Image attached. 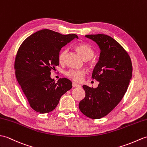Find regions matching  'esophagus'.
Listing matches in <instances>:
<instances>
[{
  "instance_id": "1",
  "label": "esophagus",
  "mask_w": 147,
  "mask_h": 147,
  "mask_svg": "<svg viewBox=\"0 0 147 147\" xmlns=\"http://www.w3.org/2000/svg\"><path fill=\"white\" fill-rule=\"evenodd\" d=\"M73 86L74 87V88H79V87H81V85H80V84H76V83H73Z\"/></svg>"
}]
</instances>
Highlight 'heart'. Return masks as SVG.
<instances>
[{"instance_id": "obj_1", "label": "heart", "mask_w": 147, "mask_h": 147, "mask_svg": "<svg viewBox=\"0 0 147 147\" xmlns=\"http://www.w3.org/2000/svg\"><path fill=\"white\" fill-rule=\"evenodd\" d=\"M76 49L80 53L81 56L84 60H89L93 57L94 55V51L88 45L86 44H80L76 46ZM68 52L67 49H64L59 53L58 55V60L61 64H64L65 63L66 56ZM93 63H91L92 64ZM86 74L84 70H76V69H70L66 72V76L76 82H81L83 79V77Z\"/></svg>"}]
</instances>
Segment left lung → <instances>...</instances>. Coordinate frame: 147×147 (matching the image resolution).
I'll return each instance as SVG.
<instances>
[{
	"mask_svg": "<svg viewBox=\"0 0 147 147\" xmlns=\"http://www.w3.org/2000/svg\"><path fill=\"white\" fill-rule=\"evenodd\" d=\"M85 37L96 42L100 49L92 74V79L99 84L96 88L83 85L86 95L79 108L86 117L100 119L113 110L124 96L131 79L132 64L127 51L111 37L105 34Z\"/></svg>",
	"mask_w": 147,
	"mask_h": 147,
	"instance_id": "1",
	"label": "left lung"
}]
</instances>
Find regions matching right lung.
Returning <instances> with one entry per match:
<instances>
[{
  "label": "right lung",
  "mask_w": 147,
  "mask_h": 147,
  "mask_svg": "<svg viewBox=\"0 0 147 147\" xmlns=\"http://www.w3.org/2000/svg\"><path fill=\"white\" fill-rule=\"evenodd\" d=\"M77 35H63L42 29L25 39L17 53L14 67L17 80L34 110L47 113L54 110L61 97L72 88L65 78L56 83L51 71L59 65L58 55L63 47Z\"/></svg>",
  "instance_id": "1"
}]
</instances>
